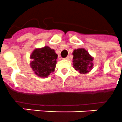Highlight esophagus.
Instances as JSON below:
<instances>
[{
  "label": "esophagus",
  "mask_w": 122,
  "mask_h": 122,
  "mask_svg": "<svg viewBox=\"0 0 122 122\" xmlns=\"http://www.w3.org/2000/svg\"><path fill=\"white\" fill-rule=\"evenodd\" d=\"M65 59H66V60H69V59H70V58H69V56H68V57H66V58H65Z\"/></svg>",
  "instance_id": "esophagus-1"
}]
</instances>
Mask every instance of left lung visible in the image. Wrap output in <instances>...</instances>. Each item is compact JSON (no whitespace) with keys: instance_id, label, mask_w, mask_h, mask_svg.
<instances>
[{"instance_id":"left-lung-1","label":"left lung","mask_w":122,"mask_h":122,"mask_svg":"<svg viewBox=\"0 0 122 122\" xmlns=\"http://www.w3.org/2000/svg\"><path fill=\"white\" fill-rule=\"evenodd\" d=\"M73 65L76 71L80 74H86L93 67L94 58L85 48H78L73 52Z\"/></svg>"}]
</instances>
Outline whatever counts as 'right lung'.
<instances>
[{
	"instance_id": "add662e5",
	"label": "right lung",
	"mask_w": 122,
	"mask_h": 122,
	"mask_svg": "<svg viewBox=\"0 0 122 122\" xmlns=\"http://www.w3.org/2000/svg\"><path fill=\"white\" fill-rule=\"evenodd\" d=\"M30 58L29 65L34 74L39 78H47L55 70L58 54L54 49L45 46L34 49Z\"/></svg>"
}]
</instances>
